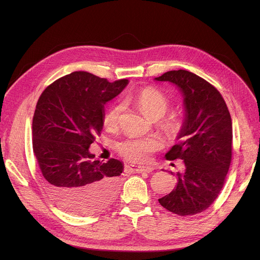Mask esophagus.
Masks as SVG:
<instances>
[{
	"label": "esophagus",
	"instance_id": "34e87169",
	"mask_svg": "<svg viewBox=\"0 0 260 260\" xmlns=\"http://www.w3.org/2000/svg\"><path fill=\"white\" fill-rule=\"evenodd\" d=\"M134 170L136 173H143V172L151 173L154 171V169L152 167H142V166H136V167H134Z\"/></svg>",
	"mask_w": 260,
	"mask_h": 260
}]
</instances>
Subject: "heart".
I'll list each match as a JSON object with an SVG mask.
<instances>
[{
  "label": "heart",
  "instance_id": "heart-1",
  "mask_svg": "<svg viewBox=\"0 0 260 260\" xmlns=\"http://www.w3.org/2000/svg\"><path fill=\"white\" fill-rule=\"evenodd\" d=\"M132 100L138 105L143 114L152 120H159L166 115L170 101L159 89L148 86L136 93ZM123 112L121 104L109 108L103 117V125L108 132H115L119 127ZM183 125V119L179 114L172 113L163 118L160 126L170 138L178 136ZM162 142L157 137H128L118 143V152L121 156L132 162H146L151 156L160 149Z\"/></svg>",
  "mask_w": 260,
  "mask_h": 260
}]
</instances>
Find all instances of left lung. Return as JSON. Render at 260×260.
Masks as SVG:
<instances>
[{
    "instance_id": "obj_1",
    "label": "left lung",
    "mask_w": 260,
    "mask_h": 260,
    "mask_svg": "<svg viewBox=\"0 0 260 260\" xmlns=\"http://www.w3.org/2000/svg\"><path fill=\"white\" fill-rule=\"evenodd\" d=\"M155 80L178 87L185 107L179 142L166 155L183 160L184 170L177 173L175 188L158 201L174 214L192 216L209 209L223 187L232 160L231 115L218 89L193 73L171 71Z\"/></svg>"
}]
</instances>
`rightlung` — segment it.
<instances>
[{
    "instance_id": "add662e5",
    "label": "right lung",
    "mask_w": 260,
    "mask_h": 260,
    "mask_svg": "<svg viewBox=\"0 0 260 260\" xmlns=\"http://www.w3.org/2000/svg\"><path fill=\"white\" fill-rule=\"evenodd\" d=\"M128 81L108 82L86 72L56 80L41 93L32 119V148L50 197L77 215L111 204L120 186L122 162L94 160L89 146L103 128L104 105Z\"/></svg>"
}]
</instances>
